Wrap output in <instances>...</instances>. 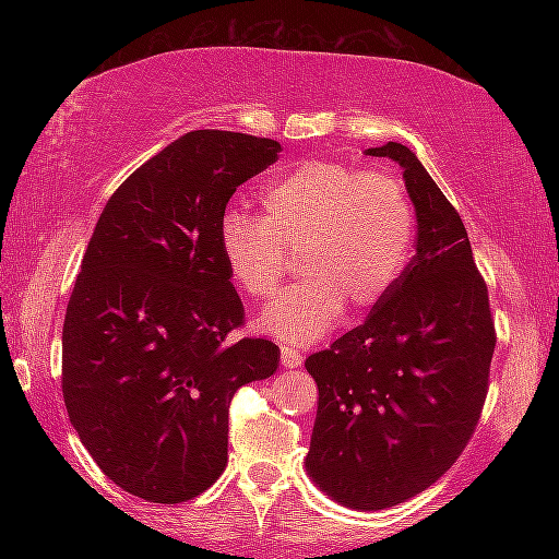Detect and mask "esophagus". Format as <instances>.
<instances>
[{"instance_id":"obj_1","label":"esophagus","mask_w":559,"mask_h":559,"mask_svg":"<svg viewBox=\"0 0 559 559\" xmlns=\"http://www.w3.org/2000/svg\"><path fill=\"white\" fill-rule=\"evenodd\" d=\"M302 362V355L300 349H296L293 345H281V365L286 367V370H296Z\"/></svg>"}]
</instances>
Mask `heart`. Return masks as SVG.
Returning a JSON list of instances; mask_svg holds the SVG:
<instances>
[{"label": "heart", "instance_id": "b5f03b06", "mask_svg": "<svg viewBox=\"0 0 559 559\" xmlns=\"http://www.w3.org/2000/svg\"><path fill=\"white\" fill-rule=\"evenodd\" d=\"M263 219L229 212L219 251L231 281L266 300L300 253L306 281L288 288L257 318V330L283 343L308 345L345 316L347 302L367 313L390 296L412 259L416 214L409 192L386 173L337 159H306L263 187Z\"/></svg>", "mask_w": 559, "mask_h": 559}]
</instances>
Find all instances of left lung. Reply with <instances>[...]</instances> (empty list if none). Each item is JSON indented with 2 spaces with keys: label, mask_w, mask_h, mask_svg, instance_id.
Instances as JSON below:
<instances>
[{
  "label": "left lung",
  "mask_w": 559,
  "mask_h": 559,
  "mask_svg": "<svg viewBox=\"0 0 559 559\" xmlns=\"http://www.w3.org/2000/svg\"><path fill=\"white\" fill-rule=\"evenodd\" d=\"M404 169L416 253L359 328L306 359L318 414L306 471L335 503L414 498L466 449L488 392L496 330L459 212L409 147L365 150Z\"/></svg>",
  "instance_id": "8db88e82"
}]
</instances>
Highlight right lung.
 Wrapping results in <instances>:
<instances>
[{
  "instance_id": "1",
  "label": "right lung",
  "mask_w": 559,
  "mask_h": 559,
  "mask_svg": "<svg viewBox=\"0 0 559 559\" xmlns=\"http://www.w3.org/2000/svg\"><path fill=\"white\" fill-rule=\"evenodd\" d=\"M281 145L194 130L138 167L93 229L63 320V402L100 471L185 503L226 468L236 390L278 370L271 340L226 343L243 306L219 251L236 187Z\"/></svg>"
}]
</instances>
